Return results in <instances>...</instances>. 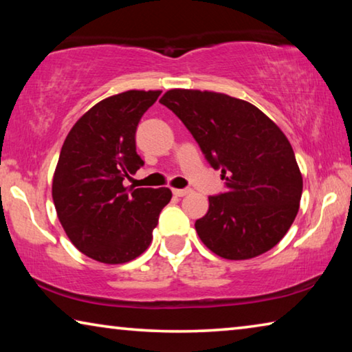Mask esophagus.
I'll use <instances>...</instances> for the list:
<instances>
[{"instance_id":"obj_1","label":"esophagus","mask_w":352,"mask_h":352,"mask_svg":"<svg viewBox=\"0 0 352 352\" xmlns=\"http://www.w3.org/2000/svg\"><path fill=\"white\" fill-rule=\"evenodd\" d=\"M172 192H174L177 197H184V195H188L190 192V189H172Z\"/></svg>"}]
</instances>
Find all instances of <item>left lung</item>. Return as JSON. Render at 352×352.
<instances>
[{
  "label": "left lung",
  "mask_w": 352,
  "mask_h": 352,
  "mask_svg": "<svg viewBox=\"0 0 352 352\" xmlns=\"http://www.w3.org/2000/svg\"><path fill=\"white\" fill-rule=\"evenodd\" d=\"M199 142L226 192L211 195L195 222L201 242L220 258L242 261L269 252L296 217L302 177L289 140L247 100L223 93L169 90L160 99Z\"/></svg>",
  "instance_id": "1"
}]
</instances>
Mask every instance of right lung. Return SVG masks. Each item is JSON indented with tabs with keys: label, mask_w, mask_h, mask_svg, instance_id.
<instances>
[{
	"label": "right lung",
	"mask_w": 352,
	"mask_h": 352,
	"mask_svg": "<svg viewBox=\"0 0 352 352\" xmlns=\"http://www.w3.org/2000/svg\"><path fill=\"white\" fill-rule=\"evenodd\" d=\"M162 91L129 90L91 107L65 140L52 178L57 217L73 245L94 261L124 264L144 253L168 188H126L144 162L136 153L141 116Z\"/></svg>",
	"instance_id": "1"
}]
</instances>
